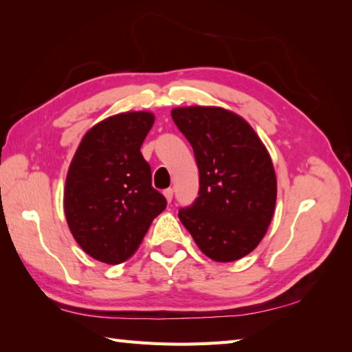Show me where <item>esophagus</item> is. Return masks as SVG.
Returning <instances> with one entry per match:
<instances>
[{
    "label": "esophagus",
    "mask_w": 352,
    "mask_h": 352,
    "mask_svg": "<svg viewBox=\"0 0 352 352\" xmlns=\"http://www.w3.org/2000/svg\"><path fill=\"white\" fill-rule=\"evenodd\" d=\"M164 197H166L167 199V201L170 203L171 201V199H173V190H171V188H167V190H164Z\"/></svg>",
    "instance_id": "obj_1"
}]
</instances>
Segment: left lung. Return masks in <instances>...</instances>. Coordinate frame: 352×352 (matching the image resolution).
Returning <instances> with one entry per match:
<instances>
[{
  "label": "left lung",
  "mask_w": 352,
  "mask_h": 352,
  "mask_svg": "<svg viewBox=\"0 0 352 352\" xmlns=\"http://www.w3.org/2000/svg\"><path fill=\"white\" fill-rule=\"evenodd\" d=\"M171 117L192 146L200 184L179 220L209 259L238 261L259 245L274 215L277 177L267 147L221 107H177Z\"/></svg>",
  "instance_id": "8db88e82"
}]
</instances>
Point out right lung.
Masks as SVG:
<instances>
[{
    "label": "right lung",
    "mask_w": 352,
    "mask_h": 352,
    "mask_svg": "<svg viewBox=\"0 0 352 352\" xmlns=\"http://www.w3.org/2000/svg\"><path fill=\"white\" fill-rule=\"evenodd\" d=\"M153 122L151 111L107 117L85 132L69 166L66 221L78 245L99 262L128 261L167 206L140 152Z\"/></svg>",
    "instance_id": "right-lung-1"
}]
</instances>
